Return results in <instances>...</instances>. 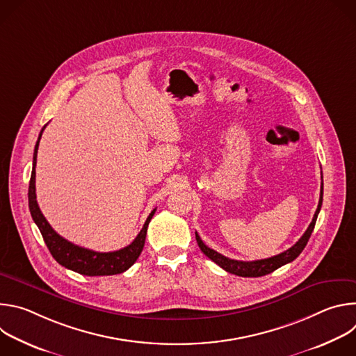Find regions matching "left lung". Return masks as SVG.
<instances>
[{
    "label": "left lung",
    "mask_w": 356,
    "mask_h": 356,
    "mask_svg": "<svg viewBox=\"0 0 356 356\" xmlns=\"http://www.w3.org/2000/svg\"><path fill=\"white\" fill-rule=\"evenodd\" d=\"M323 183H321V190H320V201H318V207L316 210V214L313 217V221L310 222L307 231L302 234V236L291 246L287 250L279 253V255L276 257H272V258H268V259H261V261H252V262H243V261H235V259H229L224 255H221V253H218L217 250L209 248L204 242L201 241V238L198 236V234L195 232V239H197V243L201 249V252L204 253L206 257H209L213 262H216L220 268H222L224 270H227L228 273H232V275H236V276H242V277H259V276H265V275H269L272 273L273 270L279 269L280 266L286 265V264H290L293 262L300 253L302 252V249L306 248L310 236H312V232L316 227V221H317V217H318V213L321 210V204H323Z\"/></svg>",
    "instance_id": "obj_1"
}]
</instances>
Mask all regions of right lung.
<instances>
[{"instance_id":"obj_1","label":"right lung","mask_w":356,"mask_h":356,"mask_svg":"<svg viewBox=\"0 0 356 356\" xmlns=\"http://www.w3.org/2000/svg\"><path fill=\"white\" fill-rule=\"evenodd\" d=\"M46 127V125H44ZM42 128L38 142L35 145V152H33V165H32V175L29 180V190H28V200H29V210L31 216L38 225L43 241L47 246V249L52 253V257L56 259L58 264L62 266L77 272L84 276H110V275H118L129 269L136 259L139 258L140 252L145 245V238H146V231L147 225L154 217L156 209L149 214L146 218L140 232L136 235V238L125 248L114 252H95L90 250L87 248H81L79 245H74L69 242L67 239L62 238L50 224L46 221L43 217L38 201H36V193H35V166H36V156H38V147H39V140L42 138V132L44 129Z\"/></svg>"}]
</instances>
